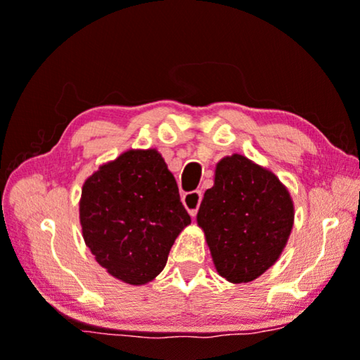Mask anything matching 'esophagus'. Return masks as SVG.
I'll use <instances>...</instances> for the list:
<instances>
[{"mask_svg": "<svg viewBox=\"0 0 360 360\" xmlns=\"http://www.w3.org/2000/svg\"><path fill=\"white\" fill-rule=\"evenodd\" d=\"M201 191H190V193H185L181 196V201H184V206L188 211L190 216H196V211L200 208V203H201Z\"/></svg>", "mask_w": 360, "mask_h": 360, "instance_id": "esophagus-1", "label": "esophagus"}]
</instances>
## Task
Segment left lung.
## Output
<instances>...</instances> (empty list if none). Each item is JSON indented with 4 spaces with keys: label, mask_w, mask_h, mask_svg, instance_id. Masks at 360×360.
<instances>
[{
    "label": "left lung",
    "mask_w": 360,
    "mask_h": 360,
    "mask_svg": "<svg viewBox=\"0 0 360 360\" xmlns=\"http://www.w3.org/2000/svg\"><path fill=\"white\" fill-rule=\"evenodd\" d=\"M293 211L272 172L239 154L221 159L196 214L221 277L245 283L272 267L292 233Z\"/></svg>",
    "instance_id": "1"
}]
</instances>
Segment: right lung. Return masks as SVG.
<instances>
[{
    "label": "right lung",
    "mask_w": 360,
    "mask_h": 360,
    "mask_svg": "<svg viewBox=\"0 0 360 360\" xmlns=\"http://www.w3.org/2000/svg\"><path fill=\"white\" fill-rule=\"evenodd\" d=\"M190 223L174 175L155 149L122 152L83 184V239L96 262L124 283L154 280Z\"/></svg>",
    "instance_id": "add662e5"
}]
</instances>
